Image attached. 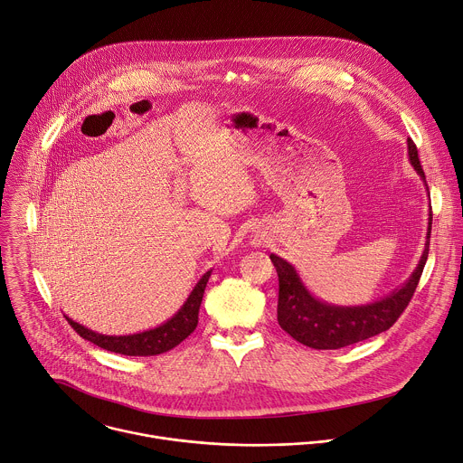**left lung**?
Segmentation results:
<instances>
[{
  "label": "left lung",
  "instance_id": "8db88e82",
  "mask_svg": "<svg viewBox=\"0 0 463 463\" xmlns=\"http://www.w3.org/2000/svg\"><path fill=\"white\" fill-rule=\"evenodd\" d=\"M408 160L421 176L427 185L425 173L420 164L418 146L412 139H406ZM432 230V208L429 213V230L427 242L421 260L399 288L392 290L388 296L366 303V305H331L315 298L303 285L296 269L270 253V260L276 267L279 278V298H278V322L283 331H287L299 344L313 349H340L356 342L372 338L386 329H390L397 318L406 309L412 299L420 278L423 274L427 258H429V239Z\"/></svg>",
  "mask_w": 463,
  "mask_h": 463
}]
</instances>
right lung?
Returning <instances> with one entry per match:
<instances>
[{
    "label": "right lung",
    "instance_id": "1",
    "mask_svg": "<svg viewBox=\"0 0 463 463\" xmlns=\"http://www.w3.org/2000/svg\"><path fill=\"white\" fill-rule=\"evenodd\" d=\"M212 276V270L205 272L194 288L191 290L189 298L185 303L180 307L178 313L164 322L162 326L143 331V333H134V335H121V336H110V335H100L95 333L71 318L66 317L68 324L84 338L90 340L91 344L114 351L119 354H128V356H152V354H160L165 353L173 347H176L180 342H184L196 327L198 324V311H200V303L203 298L205 285H208V279Z\"/></svg>",
    "mask_w": 463,
    "mask_h": 463
}]
</instances>
